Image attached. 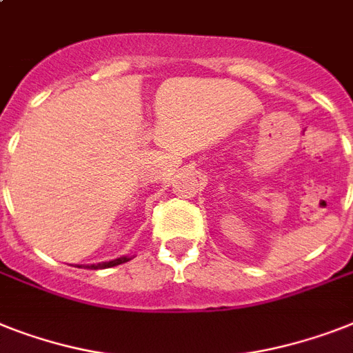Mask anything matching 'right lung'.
I'll return each instance as SVG.
<instances>
[{"mask_svg":"<svg viewBox=\"0 0 353 353\" xmlns=\"http://www.w3.org/2000/svg\"><path fill=\"white\" fill-rule=\"evenodd\" d=\"M130 256H125V257H119V259H114V261H107V263H99V265H90L88 268L90 270H97V268H110V266H116V265H123V263H127L130 261Z\"/></svg>","mask_w":353,"mask_h":353,"instance_id":"obj_1","label":"right lung"}]
</instances>
